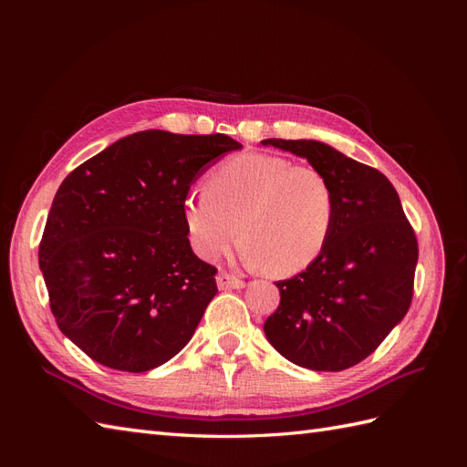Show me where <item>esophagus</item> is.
Segmentation results:
<instances>
[{"instance_id":"obj_1","label":"esophagus","mask_w":467,"mask_h":467,"mask_svg":"<svg viewBox=\"0 0 467 467\" xmlns=\"http://www.w3.org/2000/svg\"><path fill=\"white\" fill-rule=\"evenodd\" d=\"M216 282H218V288L220 290H239V288L245 286V282L242 278H237V276L230 275V273H220L216 276Z\"/></svg>"}]
</instances>
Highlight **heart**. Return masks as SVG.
I'll return each instance as SVG.
<instances>
[{
  "instance_id": "obj_1",
  "label": "heart",
  "mask_w": 467,
  "mask_h": 467,
  "mask_svg": "<svg viewBox=\"0 0 467 467\" xmlns=\"http://www.w3.org/2000/svg\"><path fill=\"white\" fill-rule=\"evenodd\" d=\"M331 181L312 165L271 153H242L191 191L182 222L196 255L214 261L242 232L247 259L273 276L298 275L327 247L335 225Z\"/></svg>"
}]
</instances>
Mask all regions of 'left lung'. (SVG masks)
I'll list each match as a JSON object with an SVG mask.
<instances>
[{
	"instance_id": "8db88e82",
	"label": "left lung",
	"mask_w": 467,
	"mask_h": 467,
	"mask_svg": "<svg viewBox=\"0 0 467 467\" xmlns=\"http://www.w3.org/2000/svg\"><path fill=\"white\" fill-rule=\"evenodd\" d=\"M306 158L331 181L335 225L321 257L278 280L265 335L282 357L316 372L350 368L379 347L413 298L417 237L398 191L378 169L316 140H263Z\"/></svg>"
}]
</instances>
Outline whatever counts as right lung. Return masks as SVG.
Segmentation results:
<instances>
[{
  "label": "right lung",
  "mask_w": 467,
  "mask_h": 467,
  "mask_svg": "<svg viewBox=\"0 0 467 467\" xmlns=\"http://www.w3.org/2000/svg\"><path fill=\"white\" fill-rule=\"evenodd\" d=\"M242 144L225 134L144 130L76 167L38 245L50 309L89 358L148 372L185 347L214 298L216 266L182 222L192 182Z\"/></svg>",
  "instance_id": "right-lung-1"
}]
</instances>
